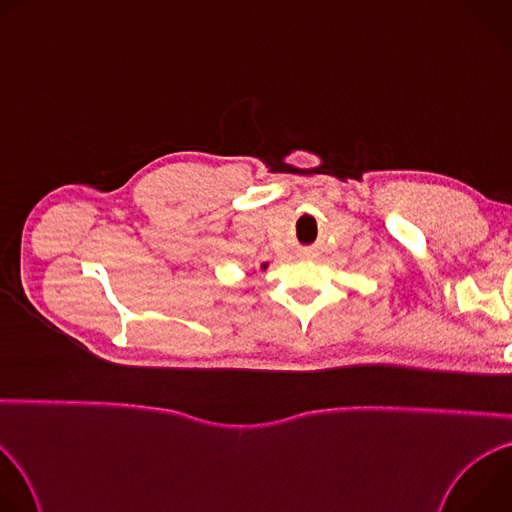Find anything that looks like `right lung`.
<instances>
[{"mask_svg":"<svg viewBox=\"0 0 512 512\" xmlns=\"http://www.w3.org/2000/svg\"><path fill=\"white\" fill-rule=\"evenodd\" d=\"M263 267H265V265H263Z\"/></svg>","mask_w":512,"mask_h":512,"instance_id":"1","label":"right lung"}]
</instances>
